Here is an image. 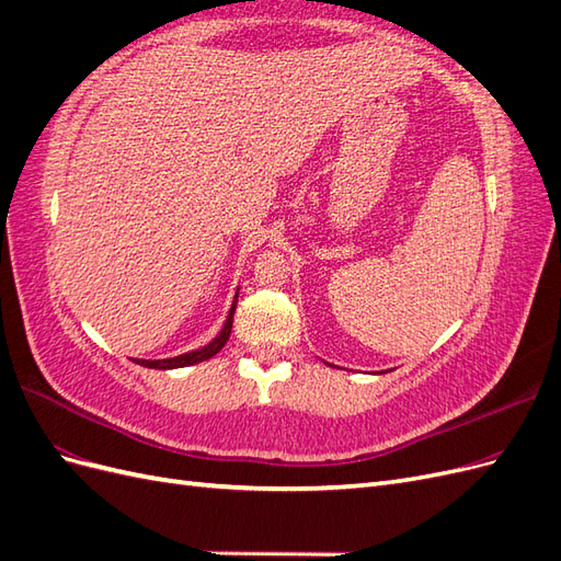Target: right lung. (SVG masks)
I'll return each instance as SVG.
<instances>
[{"label": "right lung", "instance_id": "1", "mask_svg": "<svg viewBox=\"0 0 561 561\" xmlns=\"http://www.w3.org/2000/svg\"><path fill=\"white\" fill-rule=\"evenodd\" d=\"M236 301H239V293H236V299H233V304H231V309H229V316H227V322H225L222 332H219L208 346H203V348L192 351V353H184V355H175V358H165V360H138V365L151 367V369H178V367H190V365H196V363H203V360H210L213 355H217L219 351L225 348V344L229 342L231 325H233Z\"/></svg>", "mask_w": 561, "mask_h": 561}]
</instances>
